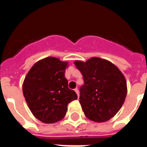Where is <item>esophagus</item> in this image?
Wrapping results in <instances>:
<instances>
[{
  "instance_id": "esophagus-1",
  "label": "esophagus",
  "mask_w": 147,
  "mask_h": 147,
  "mask_svg": "<svg viewBox=\"0 0 147 147\" xmlns=\"http://www.w3.org/2000/svg\"><path fill=\"white\" fill-rule=\"evenodd\" d=\"M75 92H76V93L77 94V95H78V98H79V91L78 90V88H76V89H75Z\"/></svg>"
}]
</instances>
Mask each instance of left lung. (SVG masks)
I'll list each match as a JSON object with an SVG mask.
<instances>
[{
	"label": "left lung",
	"mask_w": 147,
	"mask_h": 147,
	"mask_svg": "<svg viewBox=\"0 0 147 147\" xmlns=\"http://www.w3.org/2000/svg\"><path fill=\"white\" fill-rule=\"evenodd\" d=\"M74 64L84 79L79 102L85 116L98 123L112 118L127 96V82L122 72L115 65L101 58L76 61Z\"/></svg>",
	"instance_id": "obj_1"
}]
</instances>
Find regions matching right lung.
Returning a JSON list of instances; mask_svg holds the SVG:
<instances>
[{
  "label": "right lung",
  "instance_id": "1",
  "mask_svg": "<svg viewBox=\"0 0 147 147\" xmlns=\"http://www.w3.org/2000/svg\"><path fill=\"white\" fill-rule=\"evenodd\" d=\"M68 62L55 57L38 61L29 71L23 84V93L36 118L45 123L61 121L69 102L77 94L68 87L65 77Z\"/></svg>",
  "mask_w": 147,
  "mask_h": 147
}]
</instances>
